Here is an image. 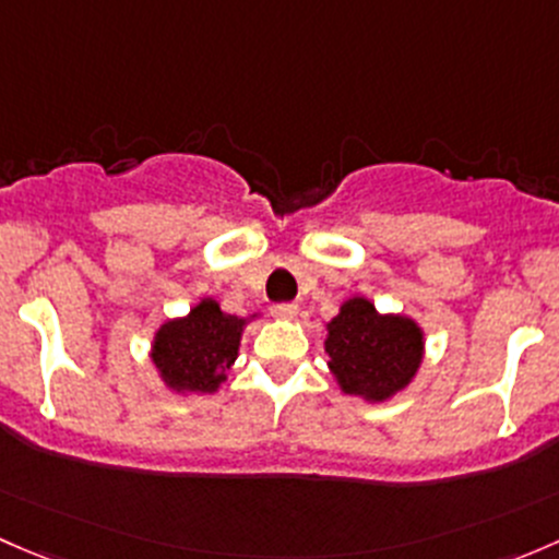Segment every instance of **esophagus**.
I'll use <instances>...</instances> for the list:
<instances>
[{
	"label": "esophagus",
	"instance_id": "obj_1",
	"mask_svg": "<svg viewBox=\"0 0 559 559\" xmlns=\"http://www.w3.org/2000/svg\"><path fill=\"white\" fill-rule=\"evenodd\" d=\"M272 314L280 320H293L298 314V307L296 304H277V307L272 309Z\"/></svg>",
	"mask_w": 559,
	"mask_h": 559
}]
</instances>
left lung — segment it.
Segmentation results:
<instances>
[{
	"instance_id": "1",
	"label": "left lung",
	"mask_w": 559,
	"mask_h": 559,
	"mask_svg": "<svg viewBox=\"0 0 559 559\" xmlns=\"http://www.w3.org/2000/svg\"><path fill=\"white\" fill-rule=\"evenodd\" d=\"M328 368L344 395L384 404L404 393L425 358V331L406 314L379 312L364 296L342 301L325 322Z\"/></svg>"
}]
</instances>
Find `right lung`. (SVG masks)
<instances>
[{
	"label": "right lung",
	"mask_w": 559,
	"mask_h": 559,
	"mask_svg": "<svg viewBox=\"0 0 559 559\" xmlns=\"http://www.w3.org/2000/svg\"><path fill=\"white\" fill-rule=\"evenodd\" d=\"M247 318L223 312L212 296L193 304L182 318H169L158 325L151 342V360L166 390L177 395H212L228 379V368L237 364L241 333Z\"/></svg>",
	"instance_id": "add662e5"
}]
</instances>
